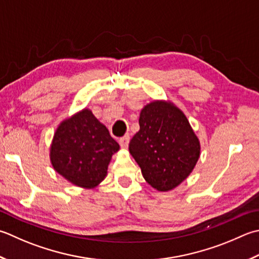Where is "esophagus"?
<instances>
[{"instance_id":"34e87169","label":"esophagus","mask_w":259,"mask_h":259,"mask_svg":"<svg viewBox=\"0 0 259 259\" xmlns=\"http://www.w3.org/2000/svg\"><path fill=\"white\" fill-rule=\"evenodd\" d=\"M129 141H130V137L126 135V136H123L122 138L119 139V144L121 146V148H128L129 146Z\"/></svg>"}]
</instances>
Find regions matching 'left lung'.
<instances>
[{
    "instance_id": "8db88e82",
    "label": "left lung",
    "mask_w": 259,
    "mask_h": 259,
    "mask_svg": "<svg viewBox=\"0 0 259 259\" xmlns=\"http://www.w3.org/2000/svg\"><path fill=\"white\" fill-rule=\"evenodd\" d=\"M129 151L151 187L168 192L187 179L199 160L200 140L186 115L169 101H153L139 116Z\"/></svg>"
}]
</instances>
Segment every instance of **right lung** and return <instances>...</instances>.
Instances as JSON below:
<instances>
[{
	"label": "right lung",
	"mask_w": 259,
	"mask_h": 259,
	"mask_svg": "<svg viewBox=\"0 0 259 259\" xmlns=\"http://www.w3.org/2000/svg\"><path fill=\"white\" fill-rule=\"evenodd\" d=\"M120 149L92 111L83 109L60 122L50 146L54 169L70 183L94 189L108 174L112 155Z\"/></svg>",
	"instance_id": "right-lung-1"
}]
</instances>
